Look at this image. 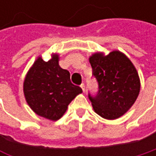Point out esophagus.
<instances>
[{
	"mask_svg": "<svg viewBox=\"0 0 156 156\" xmlns=\"http://www.w3.org/2000/svg\"><path fill=\"white\" fill-rule=\"evenodd\" d=\"M80 87L82 88V90H83V91H85V89H86V87H85V84H84V83H82V84L80 85Z\"/></svg>",
	"mask_w": 156,
	"mask_h": 156,
	"instance_id": "obj_1",
	"label": "esophagus"
}]
</instances>
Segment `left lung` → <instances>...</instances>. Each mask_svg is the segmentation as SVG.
<instances>
[{
    "label": "left lung",
    "mask_w": 156,
    "mask_h": 156,
    "mask_svg": "<svg viewBox=\"0 0 156 156\" xmlns=\"http://www.w3.org/2000/svg\"><path fill=\"white\" fill-rule=\"evenodd\" d=\"M93 75L98 82V93L90 97L94 111L101 117L115 120L135 104L140 92V78L132 61L121 51L96 52L89 57Z\"/></svg>",
    "instance_id": "left-lung-1"
}]
</instances>
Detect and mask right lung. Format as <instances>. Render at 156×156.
<instances>
[{"label":"right lung","instance_id":"right-lung-1","mask_svg":"<svg viewBox=\"0 0 156 156\" xmlns=\"http://www.w3.org/2000/svg\"><path fill=\"white\" fill-rule=\"evenodd\" d=\"M58 61V53H52L48 61L39 56L23 82L29 107L38 115L51 121L58 120L70 102L82 93L81 87L71 83L69 72L60 68Z\"/></svg>","mask_w":156,"mask_h":156}]
</instances>
